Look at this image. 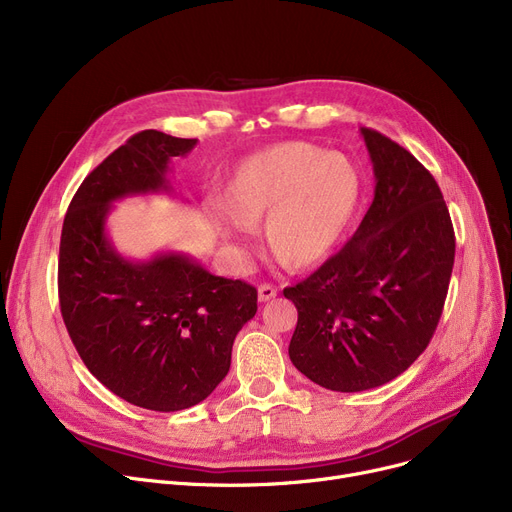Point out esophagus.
<instances>
[{"mask_svg": "<svg viewBox=\"0 0 512 512\" xmlns=\"http://www.w3.org/2000/svg\"><path fill=\"white\" fill-rule=\"evenodd\" d=\"M278 294V288L276 286H272V284H261L259 288H257V297H259V303H267V301H272L274 297Z\"/></svg>", "mask_w": 512, "mask_h": 512, "instance_id": "obj_1", "label": "esophagus"}]
</instances>
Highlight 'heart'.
<instances>
[{"label": "heart", "mask_w": 512, "mask_h": 512, "mask_svg": "<svg viewBox=\"0 0 512 512\" xmlns=\"http://www.w3.org/2000/svg\"><path fill=\"white\" fill-rule=\"evenodd\" d=\"M363 176L351 157L303 141L276 143L247 157L226 186V205H209L230 242H249L265 220L267 245L294 270L326 261L351 228Z\"/></svg>", "instance_id": "1"}]
</instances>
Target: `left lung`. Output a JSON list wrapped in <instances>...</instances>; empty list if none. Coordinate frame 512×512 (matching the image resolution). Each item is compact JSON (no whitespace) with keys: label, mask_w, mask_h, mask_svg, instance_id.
Segmentation results:
<instances>
[{"label":"left lung","mask_w":512,"mask_h":512,"mask_svg":"<svg viewBox=\"0 0 512 512\" xmlns=\"http://www.w3.org/2000/svg\"><path fill=\"white\" fill-rule=\"evenodd\" d=\"M373 203L353 238L297 286L288 355L321 388L361 392L407 371L440 321L454 230L434 176L382 132L361 128Z\"/></svg>","instance_id":"obj_1"}]
</instances>
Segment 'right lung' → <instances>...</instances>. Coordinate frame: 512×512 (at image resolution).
I'll return each instance as SVG.
<instances>
[{
	"mask_svg": "<svg viewBox=\"0 0 512 512\" xmlns=\"http://www.w3.org/2000/svg\"><path fill=\"white\" fill-rule=\"evenodd\" d=\"M195 145L159 130L134 134L78 186L60 240V309L80 359L107 390L159 413L195 407L215 390L236 334L257 313L255 286L213 276L182 253L132 261L107 238L112 203L174 193L170 161Z\"/></svg>",
	"mask_w": 512,
	"mask_h": 512,
	"instance_id": "right-lung-1",
	"label": "right lung"
}]
</instances>
